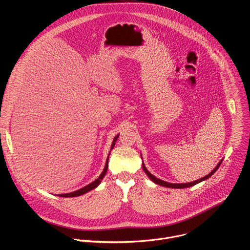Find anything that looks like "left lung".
Returning <instances> with one entry per match:
<instances>
[{"label":"left lung","instance_id":"1","mask_svg":"<svg viewBox=\"0 0 250 250\" xmlns=\"http://www.w3.org/2000/svg\"><path fill=\"white\" fill-rule=\"evenodd\" d=\"M222 162H223V159L219 162V164L215 167V169H213L209 174H208L207 176H205V177H203V178H201V179H198V180H196V181H194V182H191V183H182V184H173V183H169V182H165V181H163V180H160V179H158V178H156L155 176H153L147 169H146V167L145 166V163H142V168H144V170H145V172L146 173V175L150 178V180L152 181V182H154L155 184H158V185H160V186H163V187H167V188H176V189H183V188H189V187H192V186H194V185H196V184H198V183H200V182H202V181H204V180H207V179H208V178L215 173L217 170H218V168L220 167V165L222 164Z\"/></svg>","mask_w":250,"mask_h":250}]
</instances>
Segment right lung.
Returning <instances> with one entry per match:
<instances>
[{
	"label": "right lung",
	"instance_id": "1",
	"mask_svg": "<svg viewBox=\"0 0 250 250\" xmlns=\"http://www.w3.org/2000/svg\"><path fill=\"white\" fill-rule=\"evenodd\" d=\"M118 137H119V135H117V136L114 138V141H113V144H112V148H111V149H113V148H114V146H115V145H116V141H117ZM109 155H110V154H109ZM108 160H109V157H108V159H106V162H105V165H104V168L103 172L101 173V175L99 176V178H98L97 180H95L94 182L90 183L89 185H87V186H85V187H83V188H81V189H79V190H77V191L71 192V193H67V194H60V195H58V196H60V197H66V198H70V197H78V196L84 195V194L88 193L89 191H91V190L95 189L96 187H98V186H99V184L101 183V181L103 180V178L104 177V175H105V173H106V170H108V162H109Z\"/></svg>",
	"mask_w": 250,
	"mask_h": 250
}]
</instances>
